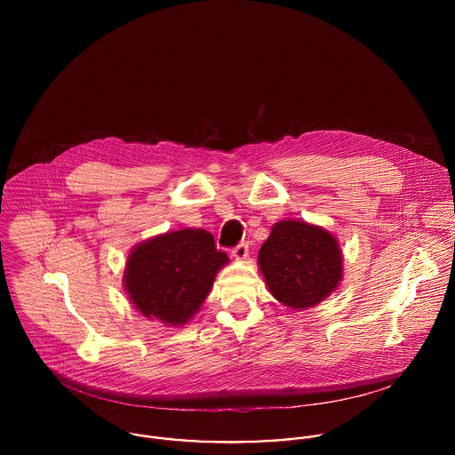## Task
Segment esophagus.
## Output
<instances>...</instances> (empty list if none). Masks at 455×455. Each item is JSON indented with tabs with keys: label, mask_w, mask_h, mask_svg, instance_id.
I'll return each mask as SVG.
<instances>
[{
	"label": "esophagus",
	"mask_w": 455,
	"mask_h": 455,
	"mask_svg": "<svg viewBox=\"0 0 455 455\" xmlns=\"http://www.w3.org/2000/svg\"><path fill=\"white\" fill-rule=\"evenodd\" d=\"M247 256H249V243L242 242V243H238V245L233 249V258H235V259H245Z\"/></svg>",
	"instance_id": "1"
}]
</instances>
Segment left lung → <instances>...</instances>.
Wrapping results in <instances>:
<instances>
[{
  "label": "left lung",
  "mask_w": 455,
  "mask_h": 455,
  "mask_svg": "<svg viewBox=\"0 0 455 455\" xmlns=\"http://www.w3.org/2000/svg\"><path fill=\"white\" fill-rule=\"evenodd\" d=\"M259 266L269 292L291 308L321 303L341 278V252L323 228L282 220L259 251Z\"/></svg>",
  "instance_id": "8db88e82"
}]
</instances>
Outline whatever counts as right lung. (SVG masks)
I'll return each mask as SVG.
<instances>
[{
	"instance_id": "1",
	"label": "right lung",
	"mask_w": 455,
	"mask_h": 455,
	"mask_svg": "<svg viewBox=\"0 0 455 455\" xmlns=\"http://www.w3.org/2000/svg\"><path fill=\"white\" fill-rule=\"evenodd\" d=\"M226 262L228 254L204 229L166 233L131 252L124 285L145 317L180 325L199 310Z\"/></svg>"
}]
</instances>
